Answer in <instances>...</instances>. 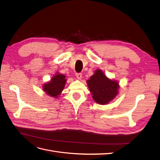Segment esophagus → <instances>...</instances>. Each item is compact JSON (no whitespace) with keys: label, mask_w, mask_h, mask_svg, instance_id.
<instances>
[{"label":"esophagus","mask_w":160,"mask_h":160,"mask_svg":"<svg viewBox=\"0 0 160 160\" xmlns=\"http://www.w3.org/2000/svg\"><path fill=\"white\" fill-rule=\"evenodd\" d=\"M75 75H76V77H77V79H81V77H82V73H81V72H76Z\"/></svg>","instance_id":"1"}]
</instances>
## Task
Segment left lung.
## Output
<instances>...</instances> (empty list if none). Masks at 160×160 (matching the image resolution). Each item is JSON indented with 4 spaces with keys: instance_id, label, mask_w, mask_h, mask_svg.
Returning a JSON list of instances; mask_svg holds the SVG:
<instances>
[{
    "instance_id": "obj_1",
    "label": "left lung",
    "mask_w": 160,
    "mask_h": 160,
    "mask_svg": "<svg viewBox=\"0 0 160 160\" xmlns=\"http://www.w3.org/2000/svg\"><path fill=\"white\" fill-rule=\"evenodd\" d=\"M87 82L93 99L98 103L107 104L118 95L119 84L107 78L101 70H97Z\"/></svg>"
}]
</instances>
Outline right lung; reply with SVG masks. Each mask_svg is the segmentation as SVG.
<instances>
[{"mask_svg":"<svg viewBox=\"0 0 160 160\" xmlns=\"http://www.w3.org/2000/svg\"><path fill=\"white\" fill-rule=\"evenodd\" d=\"M65 82L66 79L65 75L57 74L55 77H52L51 81L44 85L43 90L49 95L57 98L63 90Z\"/></svg>","mask_w":160,"mask_h":160,"instance_id":"add662e5","label":"right lung"}]
</instances>
